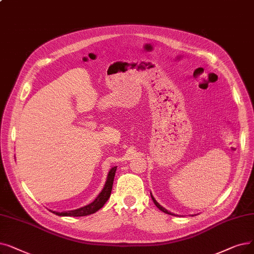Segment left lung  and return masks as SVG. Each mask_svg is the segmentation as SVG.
I'll return each instance as SVG.
<instances>
[{"label": "left lung", "instance_id": "left-lung-1", "mask_svg": "<svg viewBox=\"0 0 254 254\" xmlns=\"http://www.w3.org/2000/svg\"><path fill=\"white\" fill-rule=\"evenodd\" d=\"M151 198H152V200H153V203L157 205V207H159V209H161V211H162V212H164V213H166V214H170V215H171V213H169V212L167 211V209H165L164 207H162V206H161V205H160V204L157 202V200L154 199V198L152 197V195H151Z\"/></svg>", "mask_w": 254, "mask_h": 254}]
</instances>
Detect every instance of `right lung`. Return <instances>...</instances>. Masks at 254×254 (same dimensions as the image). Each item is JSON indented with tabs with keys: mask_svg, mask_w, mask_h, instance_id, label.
<instances>
[{
	"mask_svg": "<svg viewBox=\"0 0 254 254\" xmlns=\"http://www.w3.org/2000/svg\"><path fill=\"white\" fill-rule=\"evenodd\" d=\"M117 167H113L111 170L109 171L108 174V179L105 184L104 189L102 192L98 194V196L95 198L94 201H92L90 204L85 205L81 208L78 209H73V211H68V212H62V213H57V212H53L54 214H56L58 216H70V217H83V216H88L91 215L95 212H97L98 209L102 208L104 204L107 202L109 199L110 195H111L112 191V187H113V182H114V176L116 172Z\"/></svg>",
	"mask_w": 254,
	"mask_h": 254,
	"instance_id": "right-lung-1",
	"label": "right lung"
}]
</instances>
